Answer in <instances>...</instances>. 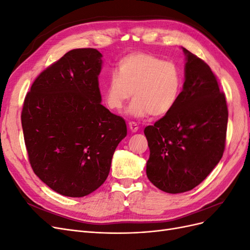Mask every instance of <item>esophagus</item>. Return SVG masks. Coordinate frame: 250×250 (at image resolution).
Returning a JSON list of instances; mask_svg holds the SVG:
<instances>
[{
  "label": "esophagus",
  "mask_w": 250,
  "mask_h": 250,
  "mask_svg": "<svg viewBox=\"0 0 250 250\" xmlns=\"http://www.w3.org/2000/svg\"><path fill=\"white\" fill-rule=\"evenodd\" d=\"M129 129H130V131L131 132H137L138 130H139V125L137 124V123H134V122H130L129 123Z\"/></svg>",
  "instance_id": "esophagus-1"
}]
</instances>
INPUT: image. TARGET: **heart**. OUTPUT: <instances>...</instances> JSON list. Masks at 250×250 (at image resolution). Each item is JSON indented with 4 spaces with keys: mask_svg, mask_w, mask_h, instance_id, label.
Wrapping results in <instances>:
<instances>
[{
    "mask_svg": "<svg viewBox=\"0 0 250 250\" xmlns=\"http://www.w3.org/2000/svg\"><path fill=\"white\" fill-rule=\"evenodd\" d=\"M184 78L180 67L173 62L149 53L137 52L124 56L104 88L106 106L121 111L130 99L128 115L134 118L164 117L175 107L183 90Z\"/></svg>",
    "mask_w": 250,
    "mask_h": 250,
    "instance_id": "1",
    "label": "heart"
}]
</instances>
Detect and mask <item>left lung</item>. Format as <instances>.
<instances>
[{
	"instance_id": "8db88e82",
	"label": "left lung",
	"mask_w": 250,
	"mask_h": 250,
	"mask_svg": "<svg viewBox=\"0 0 250 250\" xmlns=\"http://www.w3.org/2000/svg\"><path fill=\"white\" fill-rule=\"evenodd\" d=\"M185 82L177 104L144 130L150 149L148 179L160 190L190 191L207 178L224 152L229 111L210 67L183 48Z\"/></svg>"
}]
</instances>
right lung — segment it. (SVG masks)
<instances>
[{
  "instance_id": "right-lung-1",
  "label": "right lung",
  "mask_w": 250,
  "mask_h": 250,
  "mask_svg": "<svg viewBox=\"0 0 250 250\" xmlns=\"http://www.w3.org/2000/svg\"><path fill=\"white\" fill-rule=\"evenodd\" d=\"M101 69L98 50H71L41 73L22 106L30 165L42 183L67 197L103 185L127 134L124 119L101 104Z\"/></svg>"
}]
</instances>
